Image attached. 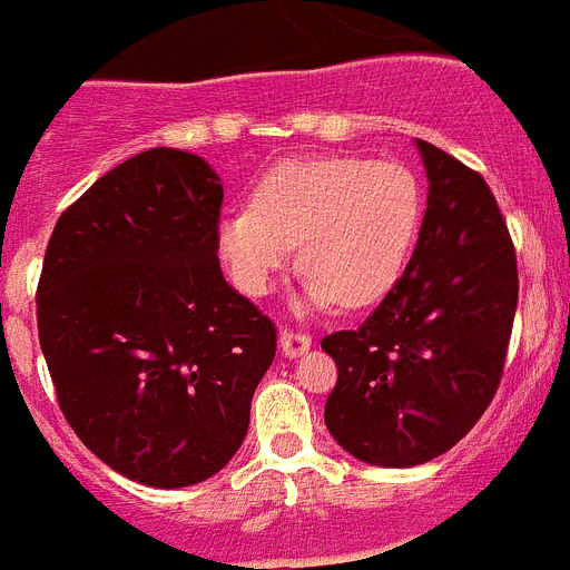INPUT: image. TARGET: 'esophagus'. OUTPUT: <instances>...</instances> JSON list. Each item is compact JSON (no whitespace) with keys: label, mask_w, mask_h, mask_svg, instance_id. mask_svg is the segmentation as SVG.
<instances>
[{"label":"esophagus","mask_w":570,"mask_h":570,"mask_svg":"<svg viewBox=\"0 0 570 570\" xmlns=\"http://www.w3.org/2000/svg\"><path fill=\"white\" fill-rule=\"evenodd\" d=\"M277 342H281V354H284V357H301V354H307L309 345H313V340H309L307 333L298 331H281Z\"/></svg>","instance_id":"1"}]
</instances>
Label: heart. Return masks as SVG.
Returning <instances> with one entry per match:
<instances>
[{
  "mask_svg": "<svg viewBox=\"0 0 570 570\" xmlns=\"http://www.w3.org/2000/svg\"><path fill=\"white\" fill-rule=\"evenodd\" d=\"M421 189L395 160L309 155L281 160L254 187L252 205L228 207L216 243L234 284L252 298L275 289L293 261L307 269L298 313L365 307L390 293L419 237Z\"/></svg>",
  "mask_w": 570,
  "mask_h": 570,
  "instance_id": "heart-1",
  "label": "heart"
}]
</instances>
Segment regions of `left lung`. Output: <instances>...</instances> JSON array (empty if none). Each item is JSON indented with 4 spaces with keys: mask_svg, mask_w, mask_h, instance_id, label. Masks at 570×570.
<instances>
[{
    "mask_svg": "<svg viewBox=\"0 0 570 570\" xmlns=\"http://www.w3.org/2000/svg\"><path fill=\"white\" fill-rule=\"evenodd\" d=\"M428 210L413 261L357 331L331 333L325 424L351 456L410 469L451 451L492 404L518 307L515 248L492 189L415 140Z\"/></svg>",
    "mask_w": 570,
    "mask_h": 570,
    "instance_id": "obj_1",
    "label": "left lung"
}]
</instances>
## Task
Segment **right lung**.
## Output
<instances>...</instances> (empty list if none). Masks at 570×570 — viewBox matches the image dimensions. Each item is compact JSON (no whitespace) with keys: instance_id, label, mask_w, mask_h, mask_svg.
Instances as JSON below:
<instances>
[{"instance_id":"1","label":"right lung","mask_w":570,"mask_h":570,"mask_svg":"<svg viewBox=\"0 0 570 570\" xmlns=\"http://www.w3.org/2000/svg\"><path fill=\"white\" fill-rule=\"evenodd\" d=\"M222 180L205 157L149 149L58 219L37 333L60 413L134 483H202L239 451L275 325L225 281Z\"/></svg>"}]
</instances>
